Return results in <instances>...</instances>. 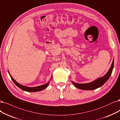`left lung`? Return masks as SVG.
I'll return each mask as SVG.
<instances>
[{"instance_id": "left-lung-1", "label": "left lung", "mask_w": 120, "mask_h": 120, "mask_svg": "<svg viewBox=\"0 0 120 120\" xmlns=\"http://www.w3.org/2000/svg\"><path fill=\"white\" fill-rule=\"evenodd\" d=\"M114 60L113 63L111 65L110 69L106 74L103 77L98 78V79L95 80L94 81L90 82L88 83H84V84H78L74 83L72 81L73 84L75 86L76 88H78L82 90H94L102 86L105 82L108 80L109 77H110L111 74H112L113 69L114 68Z\"/></svg>"}]
</instances>
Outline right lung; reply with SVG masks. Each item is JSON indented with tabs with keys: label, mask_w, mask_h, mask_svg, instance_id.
I'll return each instance as SVG.
<instances>
[{
	"label": "right lung",
	"mask_w": 120,
	"mask_h": 120,
	"mask_svg": "<svg viewBox=\"0 0 120 120\" xmlns=\"http://www.w3.org/2000/svg\"><path fill=\"white\" fill-rule=\"evenodd\" d=\"M9 73V75L11 77V79L12 80V81H13L14 83L17 85L19 88H20V89H21L22 90H24V91H27V92H37V91H40L44 89H45L46 88H47L48 86L49 85V82H48L47 83H46V84H44V85H41V86H37V87H28L25 86H23L22 85H21L19 83H18V82H16L12 77L11 76L10 74L9 73V72H8Z\"/></svg>",
	"instance_id": "obj_1"
}]
</instances>
